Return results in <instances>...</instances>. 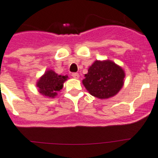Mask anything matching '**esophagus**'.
Listing matches in <instances>:
<instances>
[{
    "label": "esophagus",
    "instance_id": "34e87169",
    "mask_svg": "<svg viewBox=\"0 0 158 158\" xmlns=\"http://www.w3.org/2000/svg\"><path fill=\"white\" fill-rule=\"evenodd\" d=\"M72 77L73 78H75V79H79V75L78 73H72Z\"/></svg>",
    "mask_w": 158,
    "mask_h": 158
}]
</instances>
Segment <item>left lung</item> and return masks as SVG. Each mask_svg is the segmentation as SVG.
Masks as SVG:
<instances>
[{"mask_svg":"<svg viewBox=\"0 0 158 158\" xmlns=\"http://www.w3.org/2000/svg\"><path fill=\"white\" fill-rule=\"evenodd\" d=\"M123 69L112 61H95L88 69L83 84L89 93L99 99H108L119 92L124 84Z\"/></svg>","mask_w":158,"mask_h":158,"instance_id":"8db88e82","label":"left lung"}]
</instances>
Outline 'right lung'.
Returning <instances> with one entry per match:
<instances>
[{"label":"right lung","instance_id":"1","mask_svg":"<svg viewBox=\"0 0 158 158\" xmlns=\"http://www.w3.org/2000/svg\"><path fill=\"white\" fill-rule=\"evenodd\" d=\"M67 79L66 75H59L53 71H47L38 80L37 86L42 95L54 97L57 92L63 88V83Z\"/></svg>","mask_w":158,"mask_h":158}]
</instances>
